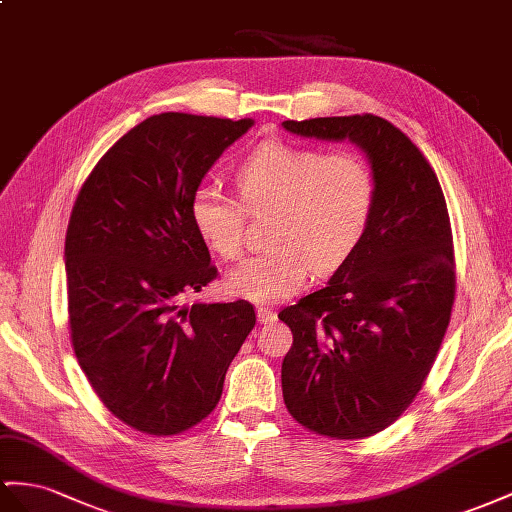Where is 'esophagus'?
<instances>
[{
  "instance_id": "obj_1",
  "label": "esophagus",
  "mask_w": 512,
  "mask_h": 512,
  "mask_svg": "<svg viewBox=\"0 0 512 512\" xmlns=\"http://www.w3.org/2000/svg\"><path fill=\"white\" fill-rule=\"evenodd\" d=\"M274 320H277V311H272L268 307H259L257 309V322L259 324H270Z\"/></svg>"
}]
</instances>
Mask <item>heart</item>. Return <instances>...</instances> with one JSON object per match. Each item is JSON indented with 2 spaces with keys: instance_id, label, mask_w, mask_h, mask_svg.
<instances>
[{
  "instance_id": "obj_1",
  "label": "heart",
  "mask_w": 512,
  "mask_h": 512,
  "mask_svg": "<svg viewBox=\"0 0 512 512\" xmlns=\"http://www.w3.org/2000/svg\"><path fill=\"white\" fill-rule=\"evenodd\" d=\"M240 200L214 186L196 190L192 222L225 261L244 251L248 214L272 212L264 255L227 277V290L257 305L281 303L311 272L329 274L357 251L374 207V175L361 155L322 153L285 140H266L235 170Z\"/></svg>"
}]
</instances>
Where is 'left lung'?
I'll use <instances>...</instances> for the list:
<instances>
[{
  "label": "left lung",
  "mask_w": 512,
  "mask_h": 512,
  "mask_svg": "<svg viewBox=\"0 0 512 512\" xmlns=\"http://www.w3.org/2000/svg\"><path fill=\"white\" fill-rule=\"evenodd\" d=\"M296 136L350 140L368 155L374 207L363 238L322 290L279 313L287 411L331 439H363L406 411L437 359L454 305L448 205L415 144L374 114L283 121Z\"/></svg>",
  "instance_id": "1"
}]
</instances>
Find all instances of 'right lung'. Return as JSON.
<instances>
[{
    "mask_svg": "<svg viewBox=\"0 0 512 512\" xmlns=\"http://www.w3.org/2000/svg\"><path fill=\"white\" fill-rule=\"evenodd\" d=\"M251 127L253 119L149 116L101 157L73 205L64 261L75 357L108 411L147 435H177L216 409L255 326L246 300L183 305L218 272L192 199Z\"/></svg>",
    "mask_w": 512,
    "mask_h": 512,
    "instance_id": "obj_1",
    "label": "right lung"
}]
</instances>
